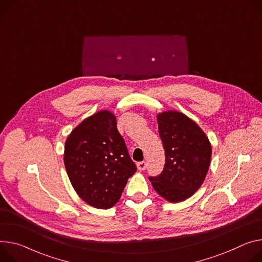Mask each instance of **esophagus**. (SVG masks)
Returning <instances> with one entry per match:
<instances>
[{
	"instance_id": "esophagus-1",
	"label": "esophagus",
	"mask_w": 262,
	"mask_h": 262,
	"mask_svg": "<svg viewBox=\"0 0 262 262\" xmlns=\"http://www.w3.org/2000/svg\"><path fill=\"white\" fill-rule=\"evenodd\" d=\"M137 167H138V169L141 170V171H142V170H145L146 167H147V163L144 162V161L139 162V163L137 164Z\"/></svg>"
}]
</instances>
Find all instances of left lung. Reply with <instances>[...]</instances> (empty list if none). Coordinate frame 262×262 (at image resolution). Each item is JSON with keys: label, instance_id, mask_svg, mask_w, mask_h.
I'll return each instance as SVG.
<instances>
[{"label": "left lung", "instance_id": "8db88e82", "mask_svg": "<svg viewBox=\"0 0 262 262\" xmlns=\"http://www.w3.org/2000/svg\"><path fill=\"white\" fill-rule=\"evenodd\" d=\"M165 150L163 171L149 177L156 191L170 203L187 200L203 184L211 160V144L201 127L186 115L168 111L158 115Z\"/></svg>", "mask_w": 262, "mask_h": 262}]
</instances>
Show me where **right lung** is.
<instances>
[{"instance_id": "right-lung-1", "label": "right lung", "mask_w": 262, "mask_h": 262, "mask_svg": "<svg viewBox=\"0 0 262 262\" xmlns=\"http://www.w3.org/2000/svg\"><path fill=\"white\" fill-rule=\"evenodd\" d=\"M66 170L79 198L92 207L108 209L122 194L137 167L129 157L116 117L100 111L70 134L64 145Z\"/></svg>"}]
</instances>
